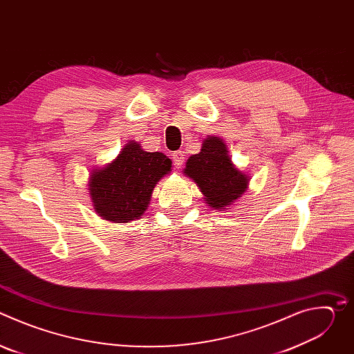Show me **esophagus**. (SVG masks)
<instances>
[{"mask_svg":"<svg viewBox=\"0 0 354 354\" xmlns=\"http://www.w3.org/2000/svg\"><path fill=\"white\" fill-rule=\"evenodd\" d=\"M172 160H174V164H175V167L176 168H180L182 165H183V162H185V154H183V151H175L174 153V156H172Z\"/></svg>","mask_w":354,"mask_h":354,"instance_id":"34e87169","label":"esophagus"}]
</instances>
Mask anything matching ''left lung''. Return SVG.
Instances as JSON below:
<instances>
[{
	"mask_svg": "<svg viewBox=\"0 0 354 354\" xmlns=\"http://www.w3.org/2000/svg\"><path fill=\"white\" fill-rule=\"evenodd\" d=\"M185 174L203 192L206 203L217 210L231 205L248 187V176L232 165L227 147L218 137L203 141L200 153L187 160Z\"/></svg>",
	"mask_w": 354,
	"mask_h": 354,
	"instance_id": "left-lung-1",
	"label": "left lung"
}]
</instances>
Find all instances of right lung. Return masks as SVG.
Returning a JSON list of instances; mask_svg holds the SVG:
<instances>
[{
  "instance_id": "1",
  "label": "right lung",
  "mask_w": 354,
  "mask_h": 354,
  "mask_svg": "<svg viewBox=\"0 0 354 354\" xmlns=\"http://www.w3.org/2000/svg\"><path fill=\"white\" fill-rule=\"evenodd\" d=\"M162 153H145L137 142L124 145L118 158L91 175L89 194L100 217L129 223L147 209L157 182L171 171Z\"/></svg>"
}]
</instances>
